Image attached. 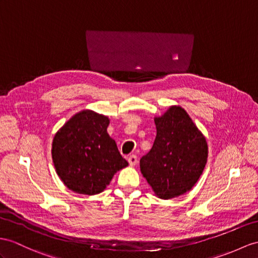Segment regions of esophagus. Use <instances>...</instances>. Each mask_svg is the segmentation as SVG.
I'll list each match as a JSON object with an SVG mask.
<instances>
[{"mask_svg": "<svg viewBox=\"0 0 258 258\" xmlns=\"http://www.w3.org/2000/svg\"><path fill=\"white\" fill-rule=\"evenodd\" d=\"M128 162H129V164H130L131 166L136 165L137 163H138V158H137V155H135V154H131V155H129V156H128Z\"/></svg>", "mask_w": 258, "mask_h": 258, "instance_id": "34e87169", "label": "esophagus"}]
</instances>
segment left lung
Returning a JSON list of instances; mask_svg holds the SVG:
<instances>
[{"label":"left lung","instance_id":"8db88e82","mask_svg":"<svg viewBox=\"0 0 258 258\" xmlns=\"http://www.w3.org/2000/svg\"><path fill=\"white\" fill-rule=\"evenodd\" d=\"M153 147L140 160V169L153 191L171 199L190 190L208 158V146L185 109L172 106L154 119Z\"/></svg>","mask_w":258,"mask_h":258}]
</instances>
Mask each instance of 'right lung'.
<instances>
[{"instance_id":"add662e5","label":"right lung","mask_w":258,"mask_h":258,"mask_svg":"<svg viewBox=\"0 0 258 258\" xmlns=\"http://www.w3.org/2000/svg\"><path fill=\"white\" fill-rule=\"evenodd\" d=\"M108 117L92 110L74 115L52 142V160L64 185L78 194L96 195L128 165L107 134Z\"/></svg>"}]
</instances>
